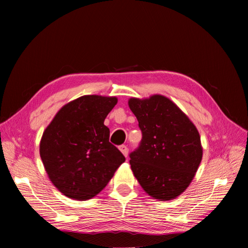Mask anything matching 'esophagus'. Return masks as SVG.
<instances>
[{"label":"esophagus","instance_id":"34e87169","mask_svg":"<svg viewBox=\"0 0 248 248\" xmlns=\"http://www.w3.org/2000/svg\"><path fill=\"white\" fill-rule=\"evenodd\" d=\"M119 149H120V151H121V152L123 153V155H124V156H127V155H128V148H127V146H126V145H121V146H119Z\"/></svg>","mask_w":248,"mask_h":248}]
</instances>
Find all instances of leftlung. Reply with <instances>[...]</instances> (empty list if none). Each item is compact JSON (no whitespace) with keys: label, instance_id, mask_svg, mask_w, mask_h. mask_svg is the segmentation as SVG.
<instances>
[{"label":"left lung","instance_id":"8db88e82","mask_svg":"<svg viewBox=\"0 0 248 248\" xmlns=\"http://www.w3.org/2000/svg\"><path fill=\"white\" fill-rule=\"evenodd\" d=\"M128 104L141 131L139 147L129 154L134 176L152 198H177L190 184L202 160L198 129L164 96L131 98Z\"/></svg>","mask_w":248,"mask_h":248}]
</instances>
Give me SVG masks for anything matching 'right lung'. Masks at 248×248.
<instances>
[{
	"mask_svg": "<svg viewBox=\"0 0 248 248\" xmlns=\"http://www.w3.org/2000/svg\"><path fill=\"white\" fill-rule=\"evenodd\" d=\"M116 97L81 96L66 104L47 126L40 156L47 175L66 197L84 201L99 193L125 161L104 125Z\"/></svg>",
	"mask_w": 248,
	"mask_h": 248,
	"instance_id": "obj_1",
	"label": "right lung"
}]
</instances>
